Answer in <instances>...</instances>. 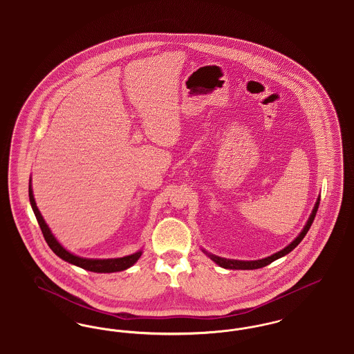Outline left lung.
Listing matches in <instances>:
<instances>
[{
  "instance_id": "1",
  "label": "left lung",
  "mask_w": 354,
  "mask_h": 354,
  "mask_svg": "<svg viewBox=\"0 0 354 354\" xmlns=\"http://www.w3.org/2000/svg\"><path fill=\"white\" fill-rule=\"evenodd\" d=\"M319 204H320V196L317 198V202L315 204V208H313V211H312L309 219L306 221L303 231L299 234V236H297L289 245H286L284 250H281V251H279V252L273 253V254H270V256L266 257V259L252 260V261H243V260H232V259L219 257V256H215V254H212V253H208L207 251H204V250H203V252L205 253L214 263H216L219 267L225 268V270H257V268H263V267L268 266L270 263H273L274 260H277V259H280V257L288 254L290 251H293V250L300 244V241L305 237L306 232L309 231V228H310V225H312V223H313V220L316 218V212H317V209H319Z\"/></svg>"
}]
</instances>
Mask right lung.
<instances>
[{"label": "right lung", "instance_id": "add662e5", "mask_svg": "<svg viewBox=\"0 0 354 354\" xmlns=\"http://www.w3.org/2000/svg\"><path fill=\"white\" fill-rule=\"evenodd\" d=\"M29 199L30 204L33 208L34 215L37 218V221L41 227V231L44 234V237L48 243V245L50 247L51 251L55 253L58 257H61L62 260L68 261L73 266H77L80 268H84L90 272H97V273H111V272H120V270H127L131 266H134L135 263L139 260V257L142 256V251L129 254V256H123L118 259H86V257H80L74 253L68 252V250H65L58 240L51 234L49 225L45 223V220L42 218L35 201H34L33 189H32V180H29Z\"/></svg>", "mask_w": 354, "mask_h": 354}]
</instances>
